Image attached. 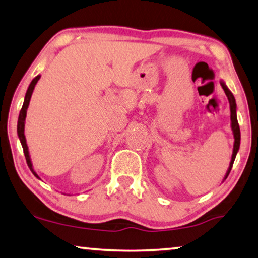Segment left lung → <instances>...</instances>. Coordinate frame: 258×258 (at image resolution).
I'll return each mask as SVG.
<instances>
[{
  "label": "left lung",
  "instance_id": "obj_1",
  "mask_svg": "<svg viewBox=\"0 0 258 258\" xmlns=\"http://www.w3.org/2000/svg\"><path fill=\"white\" fill-rule=\"evenodd\" d=\"M220 84L222 87V89H224L226 96H227L228 98V102H229V107H230V127H232L233 131V136H234V146H233V154H232V159H230V163H229V167L227 169V172H226L224 180L227 178V176L229 175L230 170H232V167H233V163L234 161H235V157H236V154L239 152L240 149V141H241V133H240V126H239V122H237V116H236V101H235V97H234V95L232 94V91L228 89V87L226 86V83L224 81H220Z\"/></svg>",
  "mask_w": 258,
  "mask_h": 258
}]
</instances>
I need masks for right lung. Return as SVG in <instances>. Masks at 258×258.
Returning a JSON list of instances; mask_svg holds the SVG:
<instances>
[{"label":"right lung","instance_id":"1","mask_svg":"<svg viewBox=\"0 0 258 258\" xmlns=\"http://www.w3.org/2000/svg\"><path fill=\"white\" fill-rule=\"evenodd\" d=\"M40 79V75H37L36 78H34L32 81H31L30 86L28 88V90H26V94H25V97H24V103H23V106L21 109V112H19V116H18V122H17V134H18V138H19V141H21L22 144V147H23V152H24V155H25V159H26V163H28V166L30 168V170L32 174L36 176L38 179H40L39 176L36 171H34L33 169V164H32V161H31V156H30V153H29V147H28V144H26V138H25V134H24V128H25V118H26V111H28V107L30 104V99H31V96H32V92L34 90V87H36V84L38 81Z\"/></svg>","mask_w":258,"mask_h":258}]
</instances>
